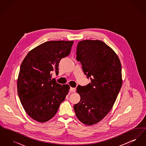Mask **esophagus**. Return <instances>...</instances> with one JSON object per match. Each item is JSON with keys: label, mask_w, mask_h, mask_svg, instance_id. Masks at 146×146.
<instances>
[{"label": "esophagus", "mask_w": 146, "mask_h": 146, "mask_svg": "<svg viewBox=\"0 0 146 146\" xmlns=\"http://www.w3.org/2000/svg\"><path fill=\"white\" fill-rule=\"evenodd\" d=\"M70 92H75L76 91V88H70Z\"/></svg>", "instance_id": "obj_1"}]
</instances>
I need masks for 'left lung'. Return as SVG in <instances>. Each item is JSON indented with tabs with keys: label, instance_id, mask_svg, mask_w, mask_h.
Returning a JSON list of instances; mask_svg holds the SVG:
<instances>
[{
	"label": "left lung",
	"instance_id": "obj_1",
	"mask_svg": "<svg viewBox=\"0 0 146 146\" xmlns=\"http://www.w3.org/2000/svg\"><path fill=\"white\" fill-rule=\"evenodd\" d=\"M76 60L90 83L78 86L80 96L73 108L76 117L84 124H95L111 110L122 85L121 65L118 56L101 40L78 43Z\"/></svg>",
	"mask_w": 146,
	"mask_h": 146
}]
</instances>
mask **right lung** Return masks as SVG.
I'll return each mask as SVG.
<instances>
[{
  "label": "right lung",
  "instance_id": "add662e5",
  "mask_svg": "<svg viewBox=\"0 0 146 146\" xmlns=\"http://www.w3.org/2000/svg\"><path fill=\"white\" fill-rule=\"evenodd\" d=\"M73 41H50L29 51L22 61L17 79V92L28 115L44 123L54 117L70 89L68 85L52 79L58 74L61 60L70 55Z\"/></svg>",
  "mask_w": 146,
  "mask_h": 146
}]
</instances>
